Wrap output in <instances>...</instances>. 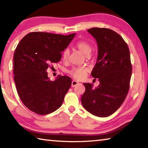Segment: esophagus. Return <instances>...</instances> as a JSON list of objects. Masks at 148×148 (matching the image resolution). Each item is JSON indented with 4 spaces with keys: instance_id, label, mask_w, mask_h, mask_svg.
<instances>
[{
    "instance_id": "34e87169",
    "label": "esophagus",
    "mask_w": 148,
    "mask_h": 148,
    "mask_svg": "<svg viewBox=\"0 0 148 148\" xmlns=\"http://www.w3.org/2000/svg\"><path fill=\"white\" fill-rule=\"evenodd\" d=\"M77 84H79V82H77L76 80H72L71 86H72V87H74L76 86V85H77Z\"/></svg>"
}]
</instances>
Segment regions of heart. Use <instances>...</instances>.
<instances>
[{"label":"heart","mask_w":148,"mask_h":148,"mask_svg":"<svg viewBox=\"0 0 148 148\" xmlns=\"http://www.w3.org/2000/svg\"><path fill=\"white\" fill-rule=\"evenodd\" d=\"M76 46L82 53L86 56H89L91 51V46L88 42L86 41H81L77 42ZM69 56V51L68 49L64 50L62 53V59L66 61ZM88 69L86 67H75L69 71L70 74L76 79H82L86 76Z\"/></svg>","instance_id":"obj_1"}]
</instances>
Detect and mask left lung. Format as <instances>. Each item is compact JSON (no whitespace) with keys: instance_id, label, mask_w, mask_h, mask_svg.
<instances>
[{"instance_id":"8db88e82","label":"left lung","mask_w":148,"mask_h":148,"mask_svg":"<svg viewBox=\"0 0 148 148\" xmlns=\"http://www.w3.org/2000/svg\"><path fill=\"white\" fill-rule=\"evenodd\" d=\"M96 40L98 57L91 75L100 84L86 87L81 99L87 111L98 117H108L121 106L129 89L132 65L129 47L122 37L111 29L94 27L87 30Z\"/></svg>"}]
</instances>
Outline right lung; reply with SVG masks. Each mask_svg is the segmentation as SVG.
Returning a JSON list of instances; mask_svg holds the SVG:
<instances>
[{
  "label": "right lung",
  "instance_id": "add662e5",
  "mask_svg": "<svg viewBox=\"0 0 148 148\" xmlns=\"http://www.w3.org/2000/svg\"><path fill=\"white\" fill-rule=\"evenodd\" d=\"M75 35L30 32L17 45L13 59L14 82L21 101L34 113L49 114L62 105L71 78L58 76L51 81L46 71L52 63L60 61L61 52Z\"/></svg>",
  "mask_w": 148,
  "mask_h": 148
}]
</instances>
